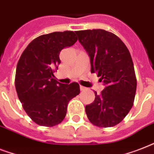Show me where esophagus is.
I'll return each instance as SVG.
<instances>
[{
	"label": "esophagus",
	"mask_w": 154,
	"mask_h": 154,
	"mask_svg": "<svg viewBox=\"0 0 154 154\" xmlns=\"http://www.w3.org/2000/svg\"><path fill=\"white\" fill-rule=\"evenodd\" d=\"M80 89H81V91H85V90H86L87 88L84 86H80Z\"/></svg>",
	"instance_id": "34e87169"
}]
</instances>
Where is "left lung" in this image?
<instances>
[{
  "label": "left lung",
  "instance_id": "1",
  "mask_svg": "<svg viewBox=\"0 0 154 154\" xmlns=\"http://www.w3.org/2000/svg\"><path fill=\"white\" fill-rule=\"evenodd\" d=\"M105 89L95 92V100L85 106L87 117L98 127H112L122 122L134 105L137 79L133 60L125 45L103 29L76 31Z\"/></svg>",
  "mask_w": 154,
  "mask_h": 154
}]
</instances>
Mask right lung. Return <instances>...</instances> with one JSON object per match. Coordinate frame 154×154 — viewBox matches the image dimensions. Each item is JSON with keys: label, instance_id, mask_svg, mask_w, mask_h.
Segmentation results:
<instances>
[{"label": "right lung", "instance_id": "1", "mask_svg": "<svg viewBox=\"0 0 154 154\" xmlns=\"http://www.w3.org/2000/svg\"><path fill=\"white\" fill-rule=\"evenodd\" d=\"M77 41L72 31L42 35L30 42L19 59L16 90L26 113L39 125L60 124L69 101L80 94L78 83L61 84L53 75L60 63V52Z\"/></svg>", "mask_w": 154, "mask_h": 154}]
</instances>
